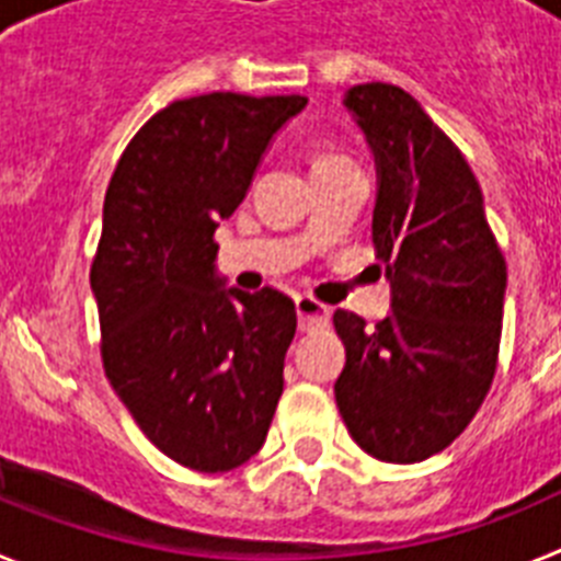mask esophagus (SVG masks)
Returning <instances> with one entry per match:
<instances>
[{
    "instance_id": "34e87169",
    "label": "esophagus",
    "mask_w": 561,
    "mask_h": 561,
    "mask_svg": "<svg viewBox=\"0 0 561 561\" xmlns=\"http://www.w3.org/2000/svg\"><path fill=\"white\" fill-rule=\"evenodd\" d=\"M295 309H297V323H300V331H317V329H325L329 325V306H323L320 300L314 297H297L295 300Z\"/></svg>"
}]
</instances>
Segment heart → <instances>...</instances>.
Instances as JSON below:
<instances>
[{"label":"heart","mask_w":561,"mask_h":561,"mask_svg":"<svg viewBox=\"0 0 561 561\" xmlns=\"http://www.w3.org/2000/svg\"><path fill=\"white\" fill-rule=\"evenodd\" d=\"M345 157L336 151H325V148H320V151H314V171H320V168H334V165H345Z\"/></svg>","instance_id":"obj_1"}]
</instances>
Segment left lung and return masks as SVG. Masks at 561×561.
<instances>
[{"mask_svg":"<svg viewBox=\"0 0 561 561\" xmlns=\"http://www.w3.org/2000/svg\"><path fill=\"white\" fill-rule=\"evenodd\" d=\"M345 106L379 165L374 244L393 311L374 329L334 311L345 345L334 399L365 453L419 463L469 427L492 388L505 257L472 168L410 92L359 83Z\"/></svg>","mask_w":561,"mask_h":561,"instance_id":"1","label":"left lung"}]
</instances>
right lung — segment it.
<instances>
[{
    "label": "right lung",
    "instance_id": "right-lung-1",
    "mask_svg": "<svg viewBox=\"0 0 561 561\" xmlns=\"http://www.w3.org/2000/svg\"><path fill=\"white\" fill-rule=\"evenodd\" d=\"M304 106V95L238 92L173 101L108 180L89 270L103 370L153 447L196 472L247 463L284 393L295 304L270 286L221 289L213 236Z\"/></svg>",
    "mask_w": 561,
    "mask_h": 561
}]
</instances>
